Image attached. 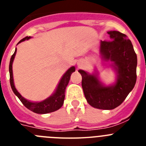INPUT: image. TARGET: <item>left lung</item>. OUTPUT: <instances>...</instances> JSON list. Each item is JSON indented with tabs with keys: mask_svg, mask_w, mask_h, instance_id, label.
<instances>
[{
	"mask_svg": "<svg viewBox=\"0 0 146 146\" xmlns=\"http://www.w3.org/2000/svg\"><path fill=\"white\" fill-rule=\"evenodd\" d=\"M109 41H101L100 53L105 61L112 62L117 72L113 85L106 86L96 74L84 70L78 71L82 75V87L85 98L91 106L111 110L122 104L135 85L137 80V55L127 36L118 31H109Z\"/></svg>",
	"mask_w": 146,
	"mask_h": 146,
	"instance_id": "left-lung-1",
	"label": "left lung"
}]
</instances>
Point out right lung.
Masks as SVG:
<instances>
[{
  "instance_id": "add662e5",
  "label": "right lung",
  "mask_w": 146,
  "mask_h": 146,
  "mask_svg": "<svg viewBox=\"0 0 146 146\" xmlns=\"http://www.w3.org/2000/svg\"><path fill=\"white\" fill-rule=\"evenodd\" d=\"M30 37H25L22 40H21L17 43V45L20 42L26 40H29ZM16 53H17V48L15 49L14 54L11 56L10 64H9L10 84L12 90L14 93V94L19 98V99L21 101V102L24 104V106L26 108H27L28 109L36 113H42H42H48L59 109L64 104V98H65V90H66V86H67L68 83L69 82L71 74L74 72H75V67L72 66L65 72V74L63 75L61 80H60L56 91L50 97L46 98L44 101H40V102H31V101H27V99H25V98L22 97L20 95V93L17 91V90L16 89L15 86H14V79H13V71H12V64H13V61H14Z\"/></svg>"
}]
</instances>
